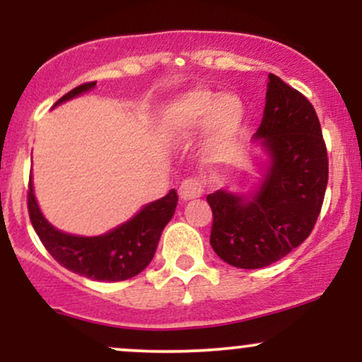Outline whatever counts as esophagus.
I'll use <instances>...</instances> for the list:
<instances>
[{
  "mask_svg": "<svg viewBox=\"0 0 362 362\" xmlns=\"http://www.w3.org/2000/svg\"><path fill=\"white\" fill-rule=\"evenodd\" d=\"M204 192V187L195 178H185L178 187V195H180V201H190V199L201 197Z\"/></svg>",
  "mask_w": 362,
  "mask_h": 362,
  "instance_id": "34e87169",
  "label": "esophagus"
}]
</instances>
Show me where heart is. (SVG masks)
Masks as SVG:
<instances>
[{
    "instance_id": "obj_1",
    "label": "heart",
    "mask_w": 362,
    "mask_h": 362,
    "mask_svg": "<svg viewBox=\"0 0 362 362\" xmlns=\"http://www.w3.org/2000/svg\"><path fill=\"white\" fill-rule=\"evenodd\" d=\"M245 119L243 103L233 93H219L197 86L168 103L163 129L172 138H185L204 124V146L213 158H224L233 146Z\"/></svg>"
}]
</instances>
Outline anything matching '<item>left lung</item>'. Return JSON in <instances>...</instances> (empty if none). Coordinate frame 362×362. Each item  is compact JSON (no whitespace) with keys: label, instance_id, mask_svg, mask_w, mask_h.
<instances>
[{"label":"left lung","instance_id":"8db88e82","mask_svg":"<svg viewBox=\"0 0 362 362\" xmlns=\"http://www.w3.org/2000/svg\"><path fill=\"white\" fill-rule=\"evenodd\" d=\"M255 139L269 163L255 192L216 190L211 247L240 269L267 267L308 238L328 182V156L313 105L276 74H269L265 109Z\"/></svg>","mask_w":362,"mask_h":362}]
</instances>
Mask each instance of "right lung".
Segmentation results:
<instances>
[{
    "label": "right lung",
    "mask_w": 362,
    "mask_h": 362,
    "mask_svg": "<svg viewBox=\"0 0 362 362\" xmlns=\"http://www.w3.org/2000/svg\"><path fill=\"white\" fill-rule=\"evenodd\" d=\"M95 85L97 81L83 83L61 97L56 105L85 93ZM27 201L32 226L57 264L88 279L117 282L131 279L148 267L156 252L161 231L175 213L178 195L177 190L172 189L165 197L144 206L132 219L100 236H76L56 230L40 213L32 182L28 185Z\"/></svg>",
    "instance_id": "obj_1"
}]
</instances>
